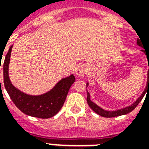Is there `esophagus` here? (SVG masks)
Listing matches in <instances>:
<instances>
[{"mask_svg":"<svg viewBox=\"0 0 149 149\" xmlns=\"http://www.w3.org/2000/svg\"><path fill=\"white\" fill-rule=\"evenodd\" d=\"M88 67L85 65H80L76 69V74L77 75V77H82L87 74Z\"/></svg>","mask_w":149,"mask_h":149,"instance_id":"34e87169","label":"esophagus"}]
</instances>
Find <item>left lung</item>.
Masks as SVG:
<instances>
[{"label": "left lung", "mask_w": 149, "mask_h": 149, "mask_svg": "<svg viewBox=\"0 0 149 149\" xmlns=\"http://www.w3.org/2000/svg\"><path fill=\"white\" fill-rule=\"evenodd\" d=\"M137 45L141 46L142 47V43L141 42V40L139 39H137ZM144 53H146L144 50H142ZM146 56H147V59H148V80H147V86H146V88L144 89V91L141 94V96L139 98H138L137 100L135 101L134 103L131 104V105H129L128 107H125V108H123V109H117L116 110V111H108V110H104L102 108H100L99 107L97 104L93 102L92 100H90V94L88 92L87 93V102L88 104V105L93 110L94 112L97 113L98 115L101 116H104V117H115V116H122V115H125V114H127V113H129L130 112H132V110L134 109L137 106L138 104L140 103L141 101V100L143 99V97H144V94L146 93V90L148 89V88L149 87V54L148 53H146ZM88 85V83H87V86Z\"/></svg>", "instance_id": "1"}]
</instances>
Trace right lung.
I'll return each instance as SVG.
<instances>
[{
    "mask_svg": "<svg viewBox=\"0 0 149 149\" xmlns=\"http://www.w3.org/2000/svg\"><path fill=\"white\" fill-rule=\"evenodd\" d=\"M12 48L13 45L9 48L5 56L3 64V73L5 89L13 102L21 112L28 116L42 119H48L55 116L63 106L68 90L76 80L73 74L62 78L51 90L45 93L37 96L24 93L13 86L9 79L8 65L10 62Z\"/></svg>",
    "mask_w": 149,
    "mask_h": 149,
    "instance_id": "add662e5",
    "label": "right lung"
}]
</instances>
